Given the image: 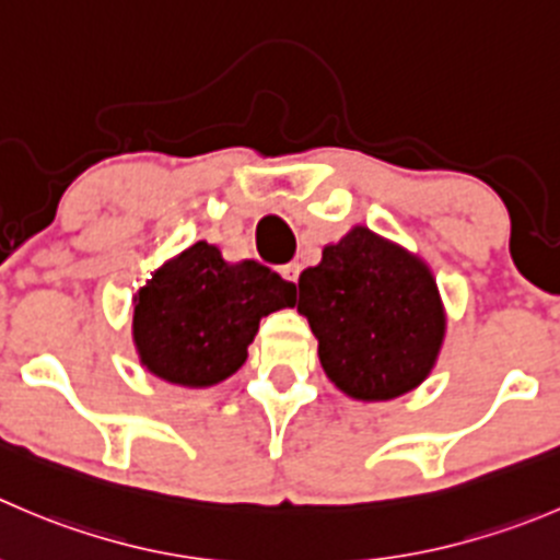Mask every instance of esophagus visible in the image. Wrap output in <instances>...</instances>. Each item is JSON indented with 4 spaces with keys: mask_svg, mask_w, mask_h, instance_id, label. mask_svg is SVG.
I'll return each mask as SVG.
<instances>
[{
    "mask_svg": "<svg viewBox=\"0 0 560 560\" xmlns=\"http://www.w3.org/2000/svg\"><path fill=\"white\" fill-rule=\"evenodd\" d=\"M281 276H284L287 281H292V284H298V276H301V265L298 262H290L281 268Z\"/></svg>",
    "mask_w": 560,
    "mask_h": 560,
    "instance_id": "1",
    "label": "esophagus"
}]
</instances>
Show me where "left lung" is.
Here are the masks:
<instances>
[{
	"mask_svg": "<svg viewBox=\"0 0 560 560\" xmlns=\"http://www.w3.org/2000/svg\"><path fill=\"white\" fill-rule=\"evenodd\" d=\"M298 312L317 336L330 383L361 401H385L427 380L446 334L441 292L416 254L352 226L298 279Z\"/></svg>",
	"mask_w": 560,
	"mask_h": 560,
	"instance_id": "8db88e82",
	"label": "left lung"
}]
</instances>
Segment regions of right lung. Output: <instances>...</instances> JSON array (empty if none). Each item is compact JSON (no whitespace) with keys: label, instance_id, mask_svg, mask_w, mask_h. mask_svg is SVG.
Segmentation results:
<instances>
[{"label":"right lung","instance_id":"1","mask_svg":"<svg viewBox=\"0 0 560 560\" xmlns=\"http://www.w3.org/2000/svg\"><path fill=\"white\" fill-rule=\"evenodd\" d=\"M295 303V284L254 259L230 265L199 241L161 265L133 298V341L155 377L221 383L246 363L259 319Z\"/></svg>","mask_w":560,"mask_h":560}]
</instances>
